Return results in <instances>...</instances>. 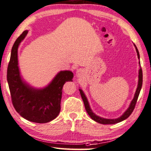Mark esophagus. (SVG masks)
I'll return each instance as SVG.
<instances>
[{
  "instance_id": "34e87169",
  "label": "esophagus",
  "mask_w": 151,
  "mask_h": 151,
  "mask_svg": "<svg viewBox=\"0 0 151 151\" xmlns=\"http://www.w3.org/2000/svg\"><path fill=\"white\" fill-rule=\"evenodd\" d=\"M82 71L81 70V69H78V70L77 71V75H78V76H81V74H82Z\"/></svg>"
}]
</instances>
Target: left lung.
Returning a JSON list of instances; mask_svg holds the SVG:
<instances>
[{
  "instance_id": "obj_1",
  "label": "left lung",
  "mask_w": 151,
  "mask_h": 151,
  "mask_svg": "<svg viewBox=\"0 0 151 151\" xmlns=\"http://www.w3.org/2000/svg\"><path fill=\"white\" fill-rule=\"evenodd\" d=\"M134 46L135 47V50H136L137 57H138V58L139 59V54L138 50H137V47L135 46V44H134ZM139 64H140V62H139ZM138 77H139L138 84H137V87L136 91H135L134 97L132 101V102H131L129 107L127 110L125 112H124V113L121 116V117L118 118V119H104V118H101L100 116H98L95 114L93 112V111L91 110V109L90 108V106H89L88 101V100H87V98L86 97V96H85L84 93H83L82 89H79L81 97H82L83 101H84L85 109H86L87 113H88V114L90 116V117L91 118V119L94 120L95 121L97 122V123H101V124H104L118 123H120V122L124 121V120H125L126 119H127V118L131 114H132V113L133 112V111H134V110L135 104H136V102H137V98H138L139 92H140L142 86V70L141 67H140V69H139V70Z\"/></svg>"
}]
</instances>
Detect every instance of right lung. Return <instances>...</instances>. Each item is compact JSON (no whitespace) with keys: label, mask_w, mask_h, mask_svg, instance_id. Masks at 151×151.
<instances>
[{"label":"right lung","mask_w":151,"mask_h":151,"mask_svg":"<svg viewBox=\"0 0 151 151\" xmlns=\"http://www.w3.org/2000/svg\"><path fill=\"white\" fill-rule=\"evenodd\" d=\"M27 33L28 30H24L15 41L8 65L6 78L12 104L16 112L28 121L48 123L59 114L63 85L72 81L73 73L61 71L48 86L41 89L35 88L23 81L18 67L17 49Z\"/></svg>","instance_id":"obj_1"}]
</instances>
